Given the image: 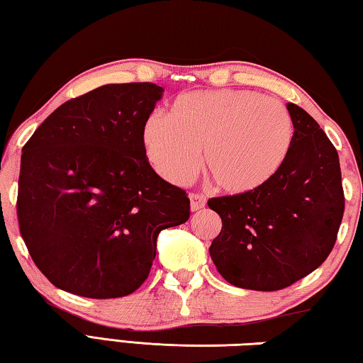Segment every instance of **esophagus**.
<instances>
[{"mask_svg":"<svg viewBox=\"0 0 363 363\" xmlns=\"http://www.w3.org/2000/svg\"><path fill=\"white\" fill-rule=\"evenodd\" d=\"M190 210L192 211H199L201 208H205L206 205V199L201 194H190Z\"/></svg>","mask_w":363,"mask_h":363,"instance_id":"1","label":"esophagus"}]
</instances>
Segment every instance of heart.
<instances>
[{
  "mask_svg": "<svg viewBox=\"0 0 363 363\" xmlns=\"http://www.w3.org/2000/svg\"><path fill=\"white\" fill-rule=\"evenodd\" d=\"M293 121L279 99L247 89L192 91L169 116L153 112L143 126L147 157L160 174L184 186L201 167L220 190L256 192L277 176L290 153Z\"/></svg>",
  "mask_w": 363,
  "mask_h": 363,
  "instance_id": "1",
  "label": "heart"
}]
</instances>
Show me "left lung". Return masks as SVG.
Returning <instances> with one entry per match:
<instances>
[{
	"label": "left lung",
	"instance_id": "1",
	"mask_svg": "<svg viewBox=\"0 0 363 363\" xmlns=\"http://www.w3.org/2000/svg\"><path fill=\"white\" fill-rule=\"evenodd\" d=\"M293 143L284 167L262 189L208 200L223 219L210 255L238 288L275 291L315 270L335 247L344 213L337 152L312 116L286 104Z\"/></svg>",
	"mask_w": 363,
	"mask_h": 363
}]
</instances>
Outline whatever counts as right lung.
I'll use <instances>...</instances> for the list:
<instances>
[{
	"label": "right lung",
	"mask_w": 363,
	"mask_h": 363,
	"mask_svg": "<svg viewBox=\"0 0 363 363\" xmlns=\"http://www.w3.org/2000/svg\"><path fill=\"white\" fill-rule=\"evenodd\" d=\"M163 88L106 84L67 101L23 145L17 218L43 275L78 296L131 294L157 237L190 216L186 190L150 167L143 126Z\"/></svg>",
	"instance_id": "add662e5"
}]
</instances>
